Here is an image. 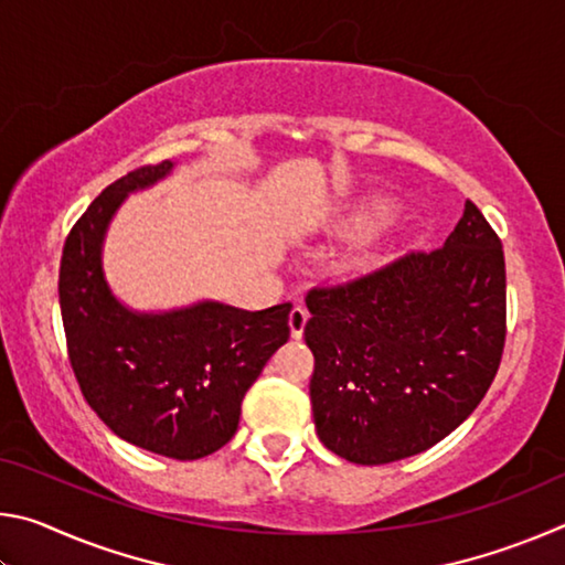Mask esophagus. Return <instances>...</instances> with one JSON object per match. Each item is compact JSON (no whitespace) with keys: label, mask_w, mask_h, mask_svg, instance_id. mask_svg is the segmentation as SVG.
<instances>
[{"label":"esophagus","mask_w":565,"mask_h":565,"mask_svg":"<svg viewBox=\"0 0 565 565\" xmlns=\"http://www.w3.org/2000/svg\"><path fill=\"white\" fill-rule=\"evenodd\" d=\"M306 321H309V311H306L303 306H294L291 313H289V329H291L294 339H301Z\"/></svg>","instance_id":"1"}]
</instances>
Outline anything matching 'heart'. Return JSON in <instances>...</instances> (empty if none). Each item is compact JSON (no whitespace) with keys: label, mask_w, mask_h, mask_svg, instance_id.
<instances>
[{"label":"heart","mask_w":565,"mask_h":565,"mask_svg":"<svg viewBox=\"0 0 565 565\" xmlns=\"http://www.w3.org/2000/svg\"><path fill=\"white\" fill-rule=\"evenodd\" d=\"M386 216H388L386 204H369V206L359 209L356 214H351L347 226L349 228H369L379 222H384ZM371 262H374V252H369V248H359V252L351 256L349 269H361V266H369Z\"/></svg>","instance_id":"obj_1"}]
</instances>
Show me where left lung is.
<instances>
[{
  "mask_svg": "<svg viewBox=\"0 0 565 565\" xmlns=\"http://www.w3.org/2000/svg\"><path fill=\"white\" fill-rule=\"evenodd\" d=\"M311 411L321 444L351 463L416 456L463 424L505 341L501 238L473 202L446 244L306 296Z\"/></svg>",
  "mask_w": 565,
  "mask_h": 565,
  "instance_id": "1",
  "label": "left lung"
}]
</instances>
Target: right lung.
Returning <instances> with one entry per match:
<instances>
[{
    "mask_svg": "<svg viewBox=\"0 0 565 565\" xmlns=\"http://www.w3.org/2000/svg\"><path fill=\"white\" fill-rule=\"evenodd\" d=\"M174 161L129 171L94 199L64 242L60 309L66 351L87 404L124 441L194 461L236 434L242 401L289 339L291 303L244 311L218 301L131 311L111 294L102 244L131 191L164 179Z\"/></svg>",
    "mask_w": 565,
    "mask_h": 565,
    "instance_id": "obj_1",
    "label": "right lung"
}]
</instances>
